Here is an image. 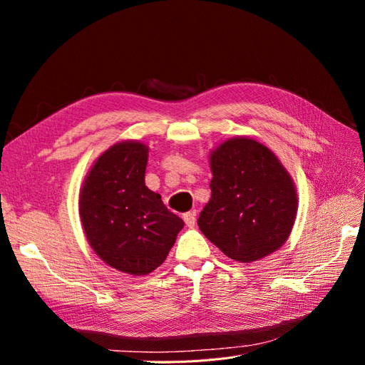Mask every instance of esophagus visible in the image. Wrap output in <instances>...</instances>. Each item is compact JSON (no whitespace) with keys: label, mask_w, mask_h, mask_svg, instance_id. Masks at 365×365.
<instances>
[{"label":"esophagus","mask_w":365,"mask_h":365,"mask_svg":"<svg viewBox=\"0 0 365 365\" xmlns=\"http://www.w3.org/2000/svg\"><path fill=\"white\" fill-rule=\"evenodd\" d=\"M184 222H185V225L189 227V228H193L195 227V224H196V212L193 210V212H187V213H184Z\"/></svg>","instance_id":"34e87169"}]
</instances>
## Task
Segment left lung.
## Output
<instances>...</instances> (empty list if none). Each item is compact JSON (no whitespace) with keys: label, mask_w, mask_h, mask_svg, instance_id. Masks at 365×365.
<instances>
[{"label":"left lung","mask_w":365,"mask_h":365,"mask_svg":"<svg viewBox=\"0 0 365 365\" xmlns=\"http://www.w3.org/2000/svg\"><path fill=\"white\" fill-rule=\"evenodd\" d=\"M212 197L197 219L204 236L227 257L251 263L288 240L297 190L279 158L259 141L235 137L210 153Z\"/></svg>","instance_id":"left-lung-1"}]
</instances>
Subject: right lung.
<instances>
[{
  "mask_svg": "<svg viewBox=\"0 0 365 365\" xmlns=\"http://www.w3.org/2000/svg\"><path fill=\"white\" fill-rule=\"evenodd\" d=\"M149 148L121 141L98 157L83 181L79 213L91 248L106 264L146 275L168 257L182 219L145 184Z\"/></svg>",
  "mask_w": 365,
  "mask_h": 365,
  "instance_id": "add662e5",
  "label": "right lung"
}]
</instances>
